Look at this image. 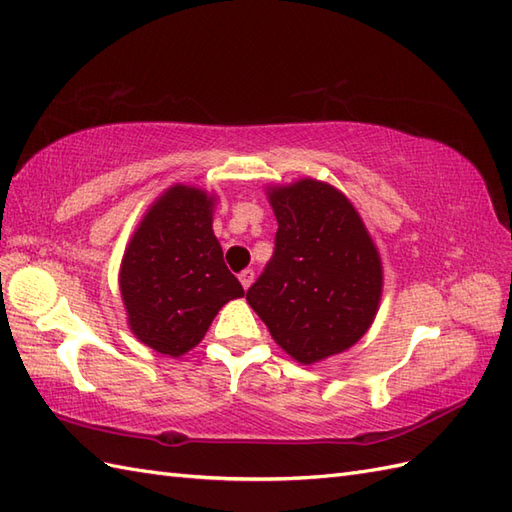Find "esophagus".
<instances>
[{
    "instance_id": "1",
    "label": "esophagus",
    "mask_w": 512,
    "mask_h": 512,
    "mask_svg": "<svg viewBox=\"0 0 512 512\" xmlns=\"http://www.w3.org/2000/svg\"><path fill=\"white\" fill-rule=\"evenodd\" d=\"M240 283H242V287L244 290H248V287H251V283L255 281V272H253V268H244L240 274Z\"/></svg>"
}]
</instances>
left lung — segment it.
<instances>
[{"mask_svg": "<svg viewBox=\"0 0 512 512\" xmlns=\"http://www.w3.org/2000/svg\"><path fill=\"white\" fill-rule=\"evenodd\" d=\"M274 253L246 300L274 342L298 363L357 344L383 290L381 257L357 209L329 183L272 188Z\"/></svg>", "mask_w": 512, "mask_h": 512, "instance_id": "1", "label": "left lung"}]
</instances>
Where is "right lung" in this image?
Instances as JSON below:
<instances>
[{"instance_id":"add662e5","label":"right lung","mask_w":512,"mask_h":512,"mask_svg":"<svg viewBox=\"0 0 512 512\" xmlns=\"http://www.w3.org/2000/svg\"><path fill=\"white\" fill-rule=\"evenodd\" d=\"M214 199L175 186L149 209L121 266L129 326L142 344L179 357L201 342L218 309L244 296L212 231Z\"/></svg>"}]
</instances>
